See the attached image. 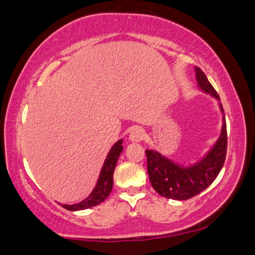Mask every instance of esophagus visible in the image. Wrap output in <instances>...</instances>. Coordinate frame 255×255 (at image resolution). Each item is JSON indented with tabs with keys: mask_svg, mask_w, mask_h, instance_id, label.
Listing matches in <instances>:
<instances>
[{
	"mask_svg": "<svg viewBox=\"0 0 255 255\" xmlns=\"http://www.w3.org/2000/svg\"><path fill=\"white\" fill-rule=\"evenodd\" d=\"M143 138H144V130L142 128L134 127L129 131V139L131 142H141Z\"/></svg>",
	"mask_w": 255,
	"mask_h": 255,
	"instance_id": "1",
	"label": "esophagus"
}]
</instances>
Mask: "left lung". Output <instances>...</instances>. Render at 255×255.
Listing matches in <instances>:
<instances>
[{
  "mask_svg": "<svg viewBox=\"0 0 255 255\" xmlns=\"http://www.w3.org/2000/svg\"><path fill=\"white\" fill-rule=\"evenodd\" d=\"M195 76L201 90L220 100L216 90L198 67H195ZM220 110L224 113L221 103ZM227 123L223 114L221 135L216 143L202 159L189 166L174 163L155 150H145L146 167L151 186L159 195L172 200H188L200 194L213 184L221 172L227 156Z\"/></svg>",
  "mask_w": 255,
  "mask_h": 255,
  "instance_id": "8db88e82",
  "label": "left lung"
}]
</instances>
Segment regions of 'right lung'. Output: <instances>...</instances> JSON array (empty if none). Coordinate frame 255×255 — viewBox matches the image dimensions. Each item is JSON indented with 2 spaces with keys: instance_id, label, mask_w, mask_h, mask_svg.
Segmentation results:
<instances>
[{
  "instance_id": "1",
  "label": "right lung",
  "mask_w": 255,
  "mask_h": 255,
  "mask_svg": "<svg viewBox=\"0 0 255 255\" xmlns=\"http://www.w3.org/2000/svg\"><path fill=\"white\" fill-rule=\"evenodd\" d=\"M123 139H119L116 144L112 146L110 150L109 155H107L105 162L100 171L98 181H97L96 187L93 188L91 194L88 196L87 199L81 201L80 203L76 204H62L63 208L70 211H77V210H84L88 208L95 207L97 204L102 203L103 201L107 199L110 195L111 191L113 188V173L114 168L117 166L118 158H119L120 153L123 152Z\"/></svg>"
}]
</instances>
